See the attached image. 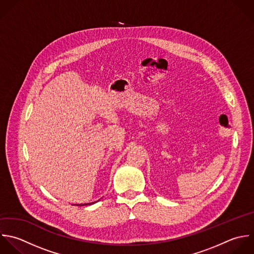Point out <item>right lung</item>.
I'll list each match as a JSON object with an SVG mask.
<instances>
[{
    "instance_id": "right-lung-1",
    "label": "right lung",
    "mask_w": 254,
    "mask_h": 254,
    "mask_svg": "<svg viewBox=\"0 0 254 254\" xmlns=\"http://www.w3.org/2000/svg\"><path fill=\"white\" fill-rule=\"evenodd\" d=\"M91 204H93V203H88V204H84V205H82V204H80V205L78 204V205H77V204H76V206H86V205H91Z\"/></svg>"
}]
</instances>
